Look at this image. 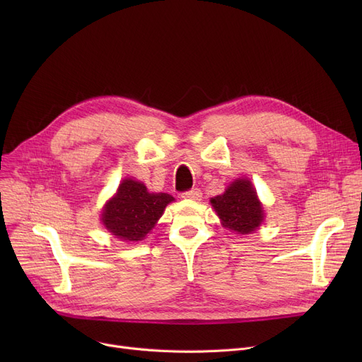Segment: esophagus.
I'll list each match as a JSON object with an SVG mask.
<instances>
[{
	"instance_id": "1",
	"label": "esophagus",
	"mask_w": 362,
	"mask_h": 362,
	"mask_svg": "<svg viewBox=\"0 0 362 362\" xmlns=\"http://www.w3.org/2000/svg\"><path fill=\"white\" fill-rule=\"evenodd\" d=\"M201 197H202V192L198 187H194V189H191V191H186L182 194V198H186V199H197L198 201V199H201Z\"/></svg>"
}]
</instances>
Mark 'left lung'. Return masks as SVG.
I'll return each mask as SVG.
<instances>
[{
  "label": "left lung",
  "mask_w": 362,
  "mask_h": 362,
  "mask_svg": "<svg viewBox=\"0 0 362 362\" xmlns=\"http://www.w3.org/2000/svg\"><path fill=\"white\" fill-rule=\"evenodd\" d=\"M211 204L223 226L240 235L254 232L264 218L254 187L246 179L233 182L223 195L213 198Z\"/></svg>",
  "instance_id": "1"
}]
</instances>
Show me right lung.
Wrapping results in <instances>:
<instances>
[{
	"instance_id": "1",
	"label": "right lung",
	"mask_w": 362,
	"mask_h": 362,
	"mask_svg": "<svg viewBox=\"0 0 362 362\" xmlns=\"http://www.w3.org/2000/svg\"><path fill=\"white\" fill-rule=\"evenodd\" d=\"M173 199L168 194H149L144 183L126 179L116 197L105 205L103 223L114 236L123 240H141Z\"/></svg>"
}]
</instances>
